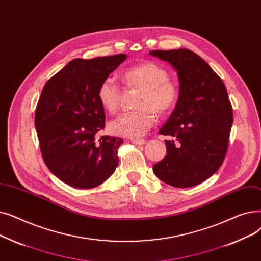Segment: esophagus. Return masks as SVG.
I'll return each mask as SVG.
<instances>
[{
  "mask_svg": "<svg viewBox=\"0 0 261 261\" xmlns=\"http://www.w3.org/2000/svg\"><path fill=\"white\" fill-rule=\"evenodd\" d=\"M130 140L134 144H137V145H142V144L146 143L145 139H140V138H132Z\"/></svg>",
  "mask_w": 261,
  "mask_h": 261,
  "instance_id": "esophagus-1",
  "label": "esophagus"
}]
</instances>
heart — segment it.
<instances>
[{
    "label": "heart",
    "instance_id": "obj_1",
    "mask_svg": "<svg viewBox=\"0 0 261 261\" xmlns=\"http://www.w3.org/2000/svg\"><path fill=\"white\" fill-rule=\"evenodd\" d=\"M123 82L129 87H139L137 106L141 107L127 111L110 123V130L118 136L139 138L155 123L154 109L157 114H166L175 106L178 98V89L174 83L169 81V73L153 61L134 66L122 74ZM98 102L109 113L118 109L121 98V89L117 81L108 76L97 88Z\"/></svg>",
    "mask_w": 261,
    "mask_h": 261
}]
</instances>
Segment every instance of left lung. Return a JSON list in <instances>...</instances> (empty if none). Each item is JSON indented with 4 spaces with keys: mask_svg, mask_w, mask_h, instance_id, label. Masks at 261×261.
Segmentation results:
<instances>
[{
    "mask_svg": "<svg viewBox=\"0 0 261 261\" xmlns=\"http://www.w3.org/2000/svg\"><path fill=\"white\" fill-rule=\"evenodd\" d=\"M177 72L179 94L159 134L167 156L153 166L154 174L177 188L193 187L221 167L227 152L232 108L226 87L206 61L187 48L151 51Z\"/></svg>",
    "mask_w": 261,
    "mask_h": 261,
    "instance_id": "1",
    "label": "left lung"
}]
</instances>
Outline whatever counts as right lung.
I'll return each mask as SVG.
<instances>
[{"label": "right lung", "instance_id": "1", "mask_svg": "<svg viewBox=\"0 0 261 261\" xmlns=\"http://www.w3.org/2000/svg\"><path fill=\"white\" fill-rule=\"evenodd\" d=\"M126 54L75 58L44 85L35 127L48 170L74 188L90 189L114 174L119 165V137L96 134L105 127L97 88Z\"/></svg>", "mask_w": 261, "mask_h": 261}]
</instances>
